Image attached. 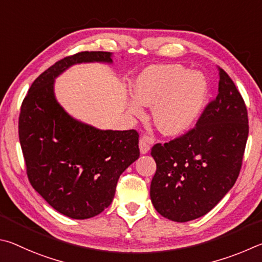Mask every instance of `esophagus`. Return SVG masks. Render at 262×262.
Instances as JSON below:
<instances>
[{"label": "esophagus", "mask_w": 262, "mask_h": 262, "mask_svg": "<svg viewBox=\"0 0 262 262\" xmlns=\"http://www.w3.org/2000/svg\"><path fill=\"white\" fill-rule=\"evenodd\" d=\"M139 148H140V153L141 154H146L148 153V150L150 148V143H149V138L148 137H141L139 140Z\"/></svg>", "instance_id": "34e87169"}]
</instances>
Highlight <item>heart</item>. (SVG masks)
<instances>
[{
  "label": "heart",
  "mask_w": 262,
  "mask_h": 262,
  "mask_svg": "<svg viewBox=\"0 0 262 262\" xmlns=\"http://www.w3.org/2000/svg\"><path fill=\"white\" fill-rule=\"evenodd\" d=\"M135 100H128V112L141 116L143 105H154L153 119L168 136L184 134L193 127L203 113L208 85L205 76L180 64L146 68L132 86Z\"/></svg>",
  "instance_id": "heart-1"
}]
</instances>
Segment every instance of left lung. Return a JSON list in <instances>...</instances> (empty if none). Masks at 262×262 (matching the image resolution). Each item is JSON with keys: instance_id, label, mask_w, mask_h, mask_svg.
<instances>
[{"instance_id": "left-lung-1", "label": "left lung", "mask_w": 262, "mask_h": 262, "mask_svg": "<svg viewBox=\"0 0 262 262\" xmlns=\"http://www.w3.org/2000/svg\"><path fill=\"white\" fill-rule=\"evenodd\" d=\"M219 93L185 135L157 144L150 200L163 217L187 222L207 214L235 184L249 137L244 100L219 68Z\"/></svg>"}]
</instances>
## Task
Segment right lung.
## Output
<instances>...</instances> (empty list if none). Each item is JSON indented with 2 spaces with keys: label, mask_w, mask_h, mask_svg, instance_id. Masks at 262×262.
I'll list each match as a JSON object with an SVG mask.
<instances>
[{
  "label": "right lung",
  "mask_w": 262,
  "mask_h": 262,
  "mask_svg": "<svg viewBox=\"0 0 262 262\" xmlns=\"http://www.w3.org/2000/svg\"><path fill=\"white\" fill-rule=\"evenodd\" d=\"M108 52L64 57L36 78L23 100L18 134L31 185L58 213L93 217L112 204L119 176L139 158L136 130H99L57 102L55 78L75 64L113 63Z\"/></svg>",
  "instance_id": "1"
}]
</instances>
